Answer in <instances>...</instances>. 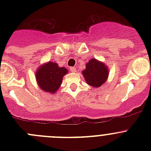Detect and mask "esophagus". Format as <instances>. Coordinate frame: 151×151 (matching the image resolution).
<instances>
[{"mask_svg":"<svg viewBox=\"0 0 151 151\" xmlns=\"http://www.w3.org/2000/svg\"><path fill=\"white\" fill-rule=\"evenodd\" d=\"M70 71L72 72H76V68L75 67H70Z\"/></svg>","mask_w":151,"mask_h":151,"instance_id":"obj_1","label":"esophagus"}]
</instances>
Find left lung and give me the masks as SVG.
<instances>
[{
  "instance_id": "left-lung-1",
  "label": "left lung",
  "mask_w": 151,
  "mask_h": 151,
  "mask_svg": "<svg viewBox=\"0 0 151 151\" xmlns=\"http://www.w3.org/2000/svg\"><path fill=\"white\" fill-rule=\"evenodd\" d=\"M83 74L88 85L98 88L106 81L108 76V69L104 63L93 58L87 63Z\"/></svg>"
}]
</instances>
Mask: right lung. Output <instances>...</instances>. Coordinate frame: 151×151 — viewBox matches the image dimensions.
<instances>
[{
  "label": "right lung",
  "instance_id": "right-lung-1",
  "mask_svg": "<svg viewBox=\"0 0 151 151\" xmlns=\"http://www.w3.org/2000/svg\"><path fill=\"white\" fill-rule=\"evenodd\" d=\"M68 70L64 67H59L55 63L49 62L39 68L36 74L39 86L43 91L54 93L62 83V79Z\"/></svg>",
  "mask_w": 151,
  "mask_h": 151
}]
</instances>
